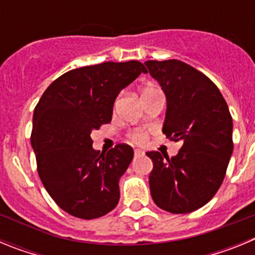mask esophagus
<instances>
[{
    "label": "esophagus",
    "mask_w": 255,
    "mask_h": 255,
    "mask_svg": "<svg viewBox=\"0 0 255 255\" xmlns=\"http://www.w3.org/2000/svg\"><path fill=\"white\" fill-rule=\"evenodd\" d=\"M134 154H135V155L143 154V150H141V149H135V150H134Z\"/></svg>",
    "instance_id": "1"
}]
</instances>
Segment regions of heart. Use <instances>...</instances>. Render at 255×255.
<instances>
[{"instance_id": "b5f03b06", "label": "heart", "mask_w": 255, "mask_h": 255, "mask_svg": "<svg viewBox=\"0 0 255 255\" xmlns=\"http://www.w3.org/2000/svg\"><path fill=\"white\" fill-rule=\"evenodd\" d=\"M150 89H154V88L152 87L145 88V89L143 91V93L144 92L150 91ZM147 136H148L147 132L144 131V130H135V131H132L131 134H130V139H132V140L136 141V143H144V141L147 140Z\"/></svg>"}]
</instances>
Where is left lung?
I'll return each mask as SVG.
<instances>
[{"label": "left lung", "instance_id": "8db88e82", "mask_svg": "<svg viewBox=\"0 0 255 255\" xmlns=\"http://www.w3.org/2000/svg\"><path fill=\"white\" fill-rule=\"evenodd\" d=\"M145 66L167 100L162 131L182 143L171 158L147 152L150 195L161 209L190 213L208 203L224 181L234 149L233 117L215 83L190 65L154 60Z\"/></svg>", "mask_w": 255, "mask_h": 255}]
</instances>
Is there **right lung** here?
<instances>
[{
	"instance_id": "1",
	"label": "right lung",
	"mask_w": 255,
	"mask_h": 255,
	"mask_svg": "<svg viewBox=\"0 0 255 255\" xmlns=\"http://www.w3.org/2000/svg\"><path fill=\"white\" fill-rule=\"evenodd\" d=\"M141 73L148 71L139 61L70 70L35 106L30 141L38 175L56 204L74 217H102L119 203V180L134 150L117 144L100 153L92 147L91 132L111 123L116 97Z\"/></svg>"
}]
</instances>
